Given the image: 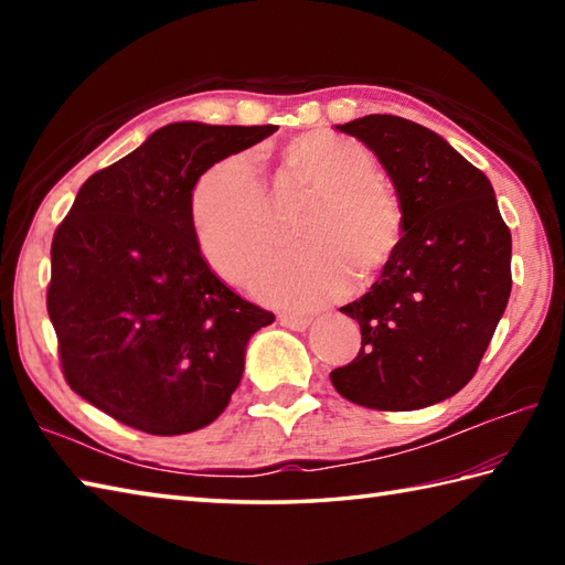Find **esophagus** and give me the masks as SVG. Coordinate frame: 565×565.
Masks as SVG:
<instances>
[{"label":"esophagus","mask_w":565,"mask_h":565,"mask_svg":"<svg viewBox=\"0 0 565 565\" xmlns=\"http://www.w3.org/2000/svg\"><path fill=\"white\" fill-rule=\"evenodd\" d=\"M279 322H281V326H286V328H289V330H298V332H303L308 326H310V322H313V320H310V318H306V316H294V313H281L279 316Z\"/></svg>","instance_id":"esophagus-1"}]
</instances>
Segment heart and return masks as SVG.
Instances as JSON below:
<instances>
[{
  "mask_svg": "<svg viewBox=\"0 0 565 565\" xmlns=\"http://www.w3.org/2000/svg\"><path fill=\"white\" fill-rule=\"evenodd\" d=\"M281 164L294 182L313 191L298 218L306 243L264 264L252 294L269 306L310 310L350 289L352 267L366 276L391 259L403 215L374 177L371 154L350 138L303 134L284 148ZM189 223L209 267L243 284L274 237L271 199L249 154H231L196 179Z\"/></svg>",
  "mask_w": 565,
  "mask_h": 565,
  "instance_id": "b5f03b06",
  "label": "heart"
}]
</instances>
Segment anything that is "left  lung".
I'll use <instances>...</instances> for the list:
<instances>
[{
    "mask_svg": "<svg viewBox=\"0 0 565 565\" xmlns=\"http://www.w3.org/2000/svg\"><path fill=\"white\" fill-rule=\"evenodd\" d=\"M338 128L388 172L403 237L369 294L340 308L362 328V350L330 381L374 411L435 405L473 379L505 313L510 227L488 177L435 130L388 114Z\"/></svg>",
    "mask_w": 565,
    "mask_h": 565,
    "instance_id": "obj_1",
    "label": "left lung"
}]
</instances>
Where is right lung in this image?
<instances>
[{"label": "right lung", "mask_w": 565, "mask_h": 565, "mask_svg": "<svg viewBox=\"0 0 565 565\" xmlns=\"http://www.w3.org/2000/svg\"><path fill=\"white\" fill-rule=\"evenodd\" d=\"M279 126L170 124L82 184L51 247L47 316L70 388L148 435L218 417L274 313L211 271L189 223L196 179Z\"/></svg>", "instance_id": "add662e5"}]
</instances>
